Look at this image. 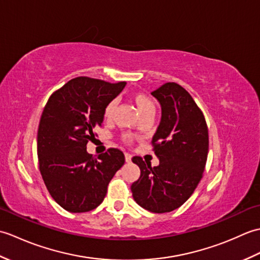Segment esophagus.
<instances>
[{
	"instance_id": "1",
	"label": "esophagus",
	"mask_w": 260,
	"mask_h": 260,
	"mask_svg": "<svg viewBox=\"0 0 260 260\" xmlns=\"http://www.w3.org/2000/svg\"><path fill=\"white\" fill-rule=\"evenodd\" d=\"M125 161H126L127 163H129V162L132 161V155H131V154L125 153Z\"/></svg>"
}]
</instances>
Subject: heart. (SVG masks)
<instances>
[{
    "instance_id": "b5f03b06",
    "label": "heart",
    "mask_w": 260,
    "mask_h": 260,
    "mask_svg": "<svg viewBox=\"0 0 260 260\" xmlns=\"http://www.w3.org/2000/svg\"><path fill=\"white\" fill-rule=\"evenodd\" d=\"M132 99H133L135 106L137 110H139L141 116H144L150 113H155V106H154L153 101L147 95H145V93H142V92L134 93ZM116 108H117V101L113 99V101H110L106 105V107L104 109L105 117L112 118L116 112Z\"/></svg>"
}]
</instances>
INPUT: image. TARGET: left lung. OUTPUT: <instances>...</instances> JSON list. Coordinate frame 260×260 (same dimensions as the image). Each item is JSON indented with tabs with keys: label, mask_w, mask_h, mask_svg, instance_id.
I'll list each match as a JSON object with an SVG mask.
<instances>
[{
	"label": "left lung",
	"mask_w": 260,
	"mask_h": 260,
	"mask_svg": "<svg viewBox=\"0 0 260 260\" xmlns=\"http://www.w3.org/2000/svg\"><path fill=\"white\" fill-rule=\"evenodd\" d=\"M161 105V121L152 144L159 164L132 158L141 170L131 186L136 203L155 213L181 207L200 182L206 168L209 135L200 108L183 87L167 82L152 92Z\"/></svg>",
	"instance_id": "obj_1"
}]
</instances>
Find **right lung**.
<instances>
[{"mask_svg":"<svg viewBox=\"0 0 260 260\" xmlns=\"http://www.w3.org/2000/svg\"><path fill=\"white\" fill-rule=\"evenodd\" d=\"M125 86V81L78 77L54 91L43 109L37 137L39 169L53 200L69 212L97 208L125 163L117 148L93 157L86 146L103 124L106 105Z\"/></svg>","mask_w":260,"mask_h":260,"instance_id":"add662e5","label":"right lung"}]
</instances>
